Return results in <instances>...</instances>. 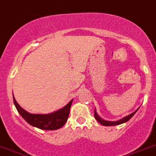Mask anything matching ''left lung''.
<instances>
[{"label":"left lung","mask_w":156,"mask_h":156,"mask_svg":"<svg viewBox=\"0 0 156 156\" xmlns=\"http://www.w3.org/2000/svg\"><path fill=\"white\" fill-rule=\"evenodd\" d=\"M137 110H138V108L136 110V111L133 112V113H131V114H130L129 115L126 116V117L123 118V119H120V120L116 121V122H109V121H106V120H103V119H102L101 118H100V116L97 115V111H96V109H95V111H94V118H95V119H97V122H100L102 125H104V126H114V125H121V124H123V123H125V122H127V121H129L132 117H133V115L136 112V111H137Z\"/></svg>","instance_id":"left-lung-1"}]
</instances>
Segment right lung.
I'll use <instances>...</instances> for the list:
<instances>
[{"instance_id": "obj_1", "label": "right lung", "mask_w": 156, "mask_h": 156, "mask_svg": "<svg viewBox=\"0 0 156 156\" xmlns=\"http://www.w3.org/2000/svg\"><path fill=\"white\" fill-rule=\"evenodd\" d=\"M72 100H71L63 108L50 114H31L23 109L17 103L13 96L14 105L22 117L31 126L36 127L41 130H57L65 125L68 120Z\"/></svg>"}]
</instances>
